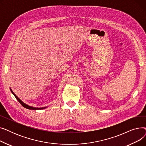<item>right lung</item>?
<instances>
[{
	"mask_svg": "<svg viewBox=\"0 0 146 146\" xmlns=\"http://www.w3.org/2000/svg\"><path fill=\"white\" fill-rule=\"evenodd\" d=\"M11 92H12V94L15 96V97L16 98V99H17L18 100V101L24 107V108H27V109H28V110H42V109H45L46 107H44V108H34V107H32V106H29V105H27V104H25V103H24L20 99H19L18 97H17V96L15 95L13 92V91L12 90V89H11Z\"/></svg>",
	"mask_w": 146,
	"mask_h": 146,
	"instance_id": "add662e5",
	"label": "right lung"
}]
</instances>
